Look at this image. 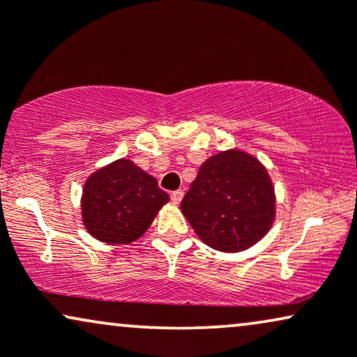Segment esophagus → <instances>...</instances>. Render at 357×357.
Returning <instances> with one entry per match:
<instances>
[{
	"label": "esophagus",
	"instance_id": "1",
	"mask_svg": "<svg viewBox=\"0 0 357 357\" xmlns=\"http://www.w3.org/2000/svg\"><path fill=\"white\" fill-rule=\"evenodd\" d=\"M182 198H183L182 190H175V192H172V195H170V200H172V203H175V205H178V203L182 202Z\"/></svg>",
	"mask_w": 357,
	"mask_h": 357
}]
</instances>
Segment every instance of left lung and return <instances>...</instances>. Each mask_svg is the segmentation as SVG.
Here are the masks:
<instances>
[{
    "instance_id": "obj_1",
    "label": "left lung",
    "mask_w": 357,
    "mask_h": 357,
    "mask_svg": "<svg viewBox=\"0 0 357 357\" xmlns=\"http://www.w3.org/2000/svg\"><path fill=\"white\" fill-rule=\"evenodd\" d=\"M180 210L206 246L246 251L274 225V183L257 157L241 149L221 151L203 162Z\"/></svg>"
}]
</instances>
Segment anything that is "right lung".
<instances>
[{
    "mask_svg": "<svg viewBox=\"0 0 357 357\" xmlns=\"http://www.w3.org/2000/svg\"><path fill=\"white\" fill-rule=\"evenodd\" d=\"M169 195L132 160L118 159L88 175L80 210L85 229L101 243L128 246L149 229Z\"/></svg>",
    "mask_w": 357,
    "mask_h": 357,
    "instance_id": "right-lung-1",
    "label": "right lung"
}]
</instances>
